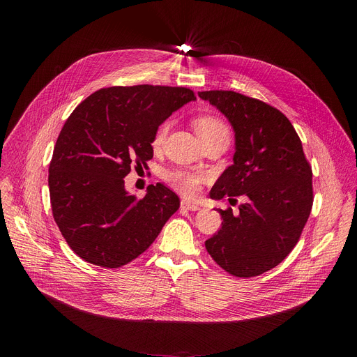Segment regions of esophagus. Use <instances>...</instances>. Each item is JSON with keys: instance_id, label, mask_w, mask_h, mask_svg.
Segmentation results:
<instances>
[{"instance_id": "1", "label": "esophagus", "mask_w": 357, "mask_h": 357, "mask_svg": "<svg viewBox=\"0 0 357 357\" xmlns=\"http://www.w3.org/2000/svg\"><path fill=\"white\" fill-rule=\"evenodd\" d=\"M181 207L185 208V210H190V211H198L201 207L198 204H194L191 201H186V199H182L181 201Z\"/></svg>"}]
</instances>
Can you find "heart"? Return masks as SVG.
<instances>
[{
    "label": "heart",
    "instance_id": "heart-1",
    "mask_svg": "<svg viewBox=\"0 0 357 357\" xmlns=\"http://www.w3.org/2000/svg\"><path fill=\"white\" fill-rule=\"evenodd\" d=\"M167 123H163L153 137V146L159 147L166 135H167ZM194 127L197 130V133L199 136V139H205L210 137L214 135H220V133H226L229 135V127L227 124L224 123L221 119L215 117V116H201L194 121ZM165 181L174 186V188L179 192H182L183 195L192 197L198 192L199 185L202 182V175L201 174H194V172H188V171H182V169H175V171H169L165 174Z\"/></svg>",
    "mask_w": 357,
    "mask_h": 357
}]
</instances>
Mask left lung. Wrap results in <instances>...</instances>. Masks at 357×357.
<instances>
[{
	"mask_svg": "<svg viewBox=\"0 0 357 357\" xmlns=\"http://www.w3.org/2000/svg\"><path fill=\"white\" fill-rule=\"evenodd\" d=\"M227 117L236 139L233 165L210 197L245 195L238 214L217 210L221 229L205 249L224 271L252 278L278 266L295 248L312 207V171L291 121L275 107L234 91H202Z\"/></svg>",
	"mask_w": 357,
	"mask_h": 357,
	"instance_id": "left-lung-1",
	"label": "left lung"
}]
</instances>
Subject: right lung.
Returning a JSON list of instances; mask_svg holds the SVG:
<instances>
[{
	"label": "right lung",
	"mask_w": 357,
	"mask_h": 357,
	"mask_svg": "<svg viewBox=\"0 0 357 357\" xmlns=\"http://www.w3.org/2000/svg\"><path fill=\"white\" fill-rule=\"evenodd\" d=\"M195 93L183 86L102 88L73 109L53 149V218L69 248L88 264L117 269L140 256L179 208L163 183L137 199L124 188L131 163L153 158L159 126Z\"/></svg>",
	"instance_id": "add662e5"
}]
</instances>
